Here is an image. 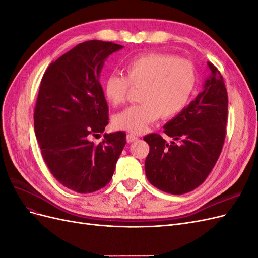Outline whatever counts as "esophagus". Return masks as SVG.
<instances>
[{"label":"esophagus","instance_id":"obj_1","mask_svg":"<svg viewBox=\"0 0 258 258\" xmlns=\"http://www.w3.org/2000/svg\"><path fill=\"white\" fill-rule=\"evenodd\" d=\"M137 140H138V137L136 135H134V134H128L127 135V142L128 143L135 142V141H137Z\"/></svg>","mask_w":258,"mask_h":258}]
</instances>
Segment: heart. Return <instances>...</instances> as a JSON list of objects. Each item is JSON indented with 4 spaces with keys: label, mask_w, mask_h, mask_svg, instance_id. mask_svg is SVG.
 I'll return each instance as SVG.
<instances>
[{
    "label": "heart",
    "mask_w": 258,
    "mask_h": 258,
    "mask_svg": "<svg viewBox=\"0 0 258 258\" xmlns=\"http://www.w3.org/2000/svg\"><path fill=\"white\" fill-rule=\"evenodd\" d=\"M123 71L124 76H107L103 90L108 103L116 106L124 102L130 85L142 87L141 104L131 105L114 117L116 128L136 135L143 132L158 117L169 119L181 113L197 84L192 62L168 53L141 54L130 60Z\"/></svg>",
    "instance_id": "heart-1"
}]
</instances>
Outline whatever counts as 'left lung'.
Here are the masks:
<instances>
[{"instance_id":"left-lung-1","label":"left lung","mask_w":258,"mask_h":258,"mask_svg":"<svg viewBox=\"0 0 258 258\" xmlns=\"http://www.w3.org/2000/svg\"><path fill=\"white\" fill-rule=\"evenodd\" d=\"M210 75L204 90L184 110L168 121L165 134L175 141L168 144L160 135L143 139L150 145L145 173L158 189L182 195L197 188L214 168L226 136L228 95L221 72L208 62Z\"/></svg>"}]
</instances>
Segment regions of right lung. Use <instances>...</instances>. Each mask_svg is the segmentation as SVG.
<instances>
[{
    "label": "right lung",
    "instance_id": "1",
    "mask_svg": "<svg viewBox=\"0 0 258 258\" xmlns=\"http://www.w3.org/2000/svg\"><path fill=\"white\" fill-rule=\"evenodd\" d=\"M123 47L103 41L81 43L51 62L43 75L34 110V131L51 174L67 188L89 194L112 179L126 134H104L108 107L100 73L105 59Z\"/></svg>",
    "mask_w": 258,
    "mask_h": 258
}]
</instances>
